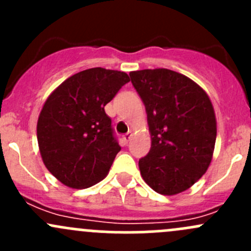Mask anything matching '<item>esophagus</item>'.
Masks as SVG:
<instances>
[{
  "label": "esophagus",
  "instance_id": "1",
  "mask_svg": "<svg viewBox=\"0 0 251 251\" xmlns=\"http://www.w3.org/2000/svg\"><path fill=\"white\" fill-rule=\"evenodd\" d=\"M131 138H132V133L131 132H128V133H125V135L123 136V140L125 141V142H128L131 140Z\"/></svg>",
  "mask_w": 251,
  "mask_h": 251
}]
</instances>
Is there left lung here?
Wrapping results in <instances>:
<instances>
[{
  "mask_svg": "<svg viewBox=\"0 0 251 251\" xmlns=\"http://www.w3.org/2000/svg\"><path fill=\"white\" fill-rule=\"evenodd\" d=\"M146 107L151 151L138 166L147 184L175 196L191 188L206 173L216 142V116L203 88L174 70L130 73Z\"/></svg>",
  "mask_w": 251,
  "mask_h": 251,
  "instance_id": "8db88e82",
  "label": "left lung"
}]
</instances>
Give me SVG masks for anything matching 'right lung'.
Listing matches in <instances>:
<instances>
[{
	"label": "right lung",
	"instance_id": "right-lung-1",
	"mask_svg": "<svg viewBox=\"0 0 251 251\" xmlns=\"http://www.w3.org/2000/svg\"><path fill=\"white\" fill-rule=\"evenodd\" d=\"M130 81L126 73L92 68L63 81L37 120V142L47 170L70 188L102 181L120 151L104 107Z\"/></svg>",
	"mask_w": 251,
	"mask_h": 251
}]
</instances>
